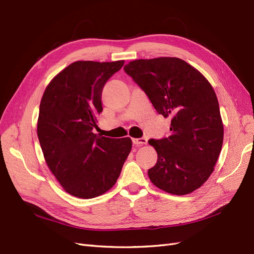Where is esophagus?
Listing matches in <instances>:
<instances>
[{
	"mask_svg": "<svg viewBox=\"0 0 254 254\" xmlns=\"http://www.w3.org/2000/svg\"><path fill=\"white\" fill-rule=\"evenodd\" d=\"M133 141V144L135 145H142V144H146V142H148V139L146 138H134L132 139Z\"/></svg>",
	"mask_w": 254,
	"mask_h": 254,
	"instance_id": "obj_1",
	"label": "esophagus"
}]
</instances>
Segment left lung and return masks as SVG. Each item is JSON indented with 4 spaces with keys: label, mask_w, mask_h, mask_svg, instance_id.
Masks as SVG:
<instances>
[{
    "label": "left lung",
    "mask_w": 254,
    "mask_h": 254,
    "mask_svg": "<svg viewBox=\"0 0 254 254\" xmlns=\"http://www.w3.org/2000/svg\"><path fill=\"white\" fill-rule=\"evenodd\" d=\"M155 110L171 117V135L150 139L157 152L148 171L159 189L186 195L212 174L222 150L224 127L213 87L201 73L179 58L135 60L125 66Z\"/></svg>",
    "instance_id": "1"
}]
</instances>
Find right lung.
<instances>
[{"mask_svg":"<svg viewBox=\"0 0 254 254\" xmlns=\"http://www.w3.org/2000/svg\"><path fill=\"white\" fill-rule=\"evenodd\" d=\"M125 61H77L47 85L40 103L38 137L45 161L63 189L79 198L116 184L132 149L130 138L93 133L102 112L104 84Z\"/></svg>","mask_w":254,"mask_h":254,"instance_id":"add662e5","label":"right lung"}]
</instances>
